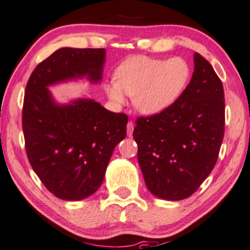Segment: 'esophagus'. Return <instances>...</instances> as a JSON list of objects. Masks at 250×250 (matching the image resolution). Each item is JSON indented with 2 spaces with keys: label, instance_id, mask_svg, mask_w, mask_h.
I'll list each match as a JSON object with an SVG mask.
<instances>
[{
  "label": "esophagus",
  "instance_id": "34e87169",
  "mask_svg": "<svg viewBox=\"0 0 250 250\" xmlns=\"http://www.w3.org/2000/svg\"><path fill=\"white\" fill-rule=\"evenodd\" d=\"M133 128H135V125H133L131 121H129L128 125H126V135H128V137H132Z\"/></svg>",
  "mask_w": 250,
  "mask_h": 250
}]
</instances>
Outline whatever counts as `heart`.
<instances>
[{"label": "heart", "mask_w": 250, "mask_h": 250, "mask_svg": "<svg viewBox=\"0 0 250 250\" xmlns=\"http://www.w3.org/2000/svg\"><path fill=\"white\" fill-rule=\"evenodd\" d=\"M189 78V67L184 59H157L133 56L119 66L115 81L106 85L107 98L115 106L133 98L139 112L159 114L180 98Z\"/></svg>", "instance_id": "1"}]
</instances>
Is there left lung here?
I'll return each instance as SVG.
<instances>
[{
  "instance_id": "left-lung-1",
  "label": "left lung",
  "mask_w": 250,
  "mask_h": 250,
  "mask_svg": "<svg viewBox=\"0 0 250 250\" xmlns=\"http://www.w3.org/2000/svg\"><path fill=\"white\" fill-rule=\"evenodd\" d=\"M225 133V94L213 67L194 54V72L168 109L139 118L133 130L138 162L152 195L180 201L192 195L217 163Z\"/></svg>"
}]
</instances>
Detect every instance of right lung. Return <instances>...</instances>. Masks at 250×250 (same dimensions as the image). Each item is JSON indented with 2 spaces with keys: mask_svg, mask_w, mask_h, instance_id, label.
I'll list each match as a JSON object with an SVG mask.
<instances>
[{
  "mask_svg": "<svg viewBox=\"0 0 250 250\" xmlns=\"http://www.w3.org/2000/svg\"><path fill=\"white\" fill-rule=\"evenodd\" d=\"M105 49L61 48L36 67L23 102L25 150L35 173L58 199L81 201L98 191L128 117L93 99L59 103L49 86L86 80L100 84Z\"/></svg>",
  "mask_w": 250,
  "mask_h": 250,
  "instance_id": "1",
  "label": "right lung"
}]
</instances>
